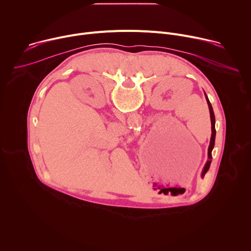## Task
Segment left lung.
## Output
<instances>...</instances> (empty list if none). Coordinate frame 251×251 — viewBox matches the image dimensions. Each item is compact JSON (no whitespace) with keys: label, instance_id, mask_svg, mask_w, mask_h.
<instances>
[{"label":"left lung","instance_id":"obj_1","mask_svg":"<svg viewBox=\"0 0 251 251\" xmlns=\"http://www.w3.org/2000/svg\"><path fill=\"white\" fill-rule=\"evenodd\" d=\"M205 98H206V102H207V105H208V108H209V114H210V121H211V137H210V142H209V146H208V151H207V156H208V161L206 162V164L204 165V168L202 170V173H201V176H203L205 175V173L208 171L209 169V166H210V163H211V151L213 149V146H214V139H216V118H214V114H213V110H212V107H211V104L208 100V97L206 96L205 94Z\"/></svg>","mask_w":251,"mask_h":251}]
</instances>
